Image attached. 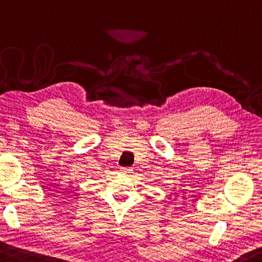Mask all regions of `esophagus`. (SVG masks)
Instances as JSON below:
<instances>
[{"instance_id": "esophagus-1", "label": "esophagus", "mask_w": 262, "mask_h": 262, "mask_svg": "<svg viewBox=\"0 0 262 262\" xmlns=\"http://www.w3.org/2000/svg\"><path fill=\"white\" fill-rule=\"evenodd\" d=\"M132 169H125V167H123V169H121V173H123V175H128V173H130Z\"/></svg>"}]
</instances>
